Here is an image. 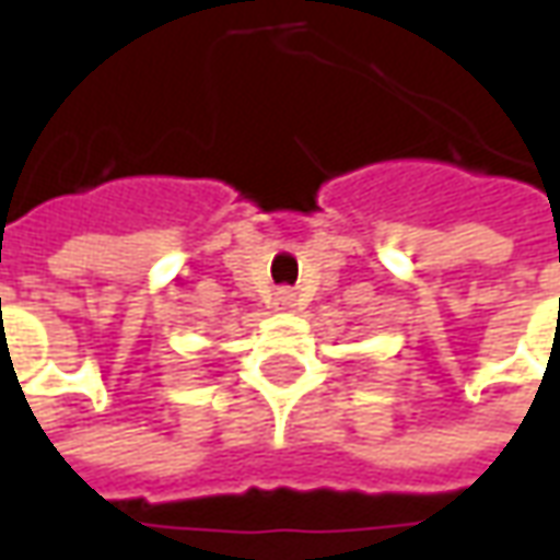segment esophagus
<instances>
[{
	"mask_svg": "<svg viewBox=\"0 0 560 560\" xmlns=\"http://www.w3.org/2000/svg\"><path fill=\"white\" fill-rule=\"evenodd\" d=\"M272 305L279 308V312H291L296 308V293L291 288H279V291L272 293Z\"/></svg>",
	"mask_w": 560,
	"mask_h": 560,
	"instance_id": "obj_1",
	"label": "esophagus"
}]
</instances>
